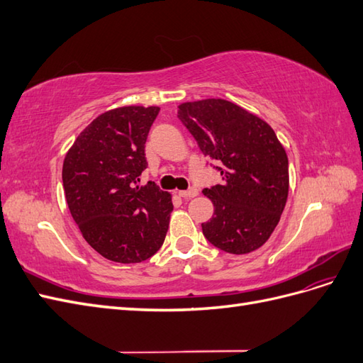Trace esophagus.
Returning a JSON list of instances; mask_svg holds the SVG:
<instances>
[{
  "instance_id": "obj_1",
  "label": "esophagus",
  "mask_w": 363,
  "mask_h": 363,
  "mask_svg": "<svg viewBox=\"0 0 363 363\" xmlns=\"http://www.w3.org/2000/svg\"><path fill=\"white\" fill-rule=\"evenodd\" d=\"M179 195L182 196V199H194V196L199 195V191H196L195 188H191L189 191H179Z\"/></svg>"
}]
</instances>
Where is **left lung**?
Listing matches in <instances>:
<instances>
[{
    "label": "left lung",
    "instance_id": "1",
    "mask_svg": "<svg viewBox=\"0 0 363 363\" xmlns=\"http://www.w3.org/2000/svg\"><path fill=\"white\" fill-rule=\"evenodd\" d=\"M177 116L223 175L221 184L203 191L215 207L203 235L232 255L257 250L277 227L289 191L288 156L274 130L219 98L183 103Z\"/></svg>",
    "mask_w": 363,
    "mask_h": 363
}]
</instances>
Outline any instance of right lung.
Segmentation results:
<instances>
[{
	"instance_id": "right-lung-1",
	"label": "right lung",
	"mask_w": 363,
	"mask_h": 363,
	"mask_svg": "<svg viewBox=\"0 0 363 363\" xmlns=\"http://www.w3.org/2000/svg\"><path fill=\"white\" fill-rule=\"evenodd\" d=\"M156 106H125L87 125L63 162L65 196L86 242L108 260L139 263L156 255L168 232L171 195L139 186Z\"/></svg>"
}]
</instances>
